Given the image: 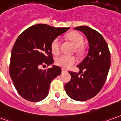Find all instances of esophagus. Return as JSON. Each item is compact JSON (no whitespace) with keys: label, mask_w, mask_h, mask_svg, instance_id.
I'll use <instances>...</instances> for the list:
<instances>
[{"label":"esophagus","mask_w":121,"mask_h":121,"mask_svg":"<svg viewBox=\"0 0 121 121\" xmlns=\"http://www.w3.org/2000/svg\"><path fill=\"white\" fill-rule=\"evenodd\" d=\"M67 71L65 70L64 69H62V73H66Z\"/></svg>","instance_id":"obj_1"}]
</instances>
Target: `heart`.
I'll return each mask as SVG.
<instances>
[{"mask_svg": "<svg viewBox=\"0 0 121 121\" xmlns=\"http://www.w3.org/2000/svg\"><path fill=\"white\" fill-rule=\"evenodd\" d=\"M68 38L71 41L73 45L77 47V51H81L82 50V46L84 43V39L82 36L78 32L73 31L69 33L68 35ZM60 48V40L59 38H56L53 40L50 46L51 51L55 55L59 53ZM76 62V58L73 56L68 55H60L56 58L55 63L59 66L63 68H69Z\"/></svg>", "mask_w": 121, "mask_h": 121, "instance_id": "heart-1", "label": "heart"}]
</instances>
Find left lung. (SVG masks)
<instances>
[{"label": "left lung", "instance_id": "1", "mask_svg": "<svg viewBox=\"0 0 121 121\" xmlns=\"http://www.w3.org/2000/svg\"><path fill=\"white\" fill-rule=\"evenodd\" d=\"M75 30L86 35L88 53L77 66L80 69L79 73L69 71L71 79L64 88L71 99L85 101L95 97L104 86L110 68V53L106 40L98 31L86 26L76 27Z\"/></svg>", "mask_w": 121, "mask_h": 121}]
</instances>
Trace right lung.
Returning <instances> with one entry per match:
<instances>
[{
  "mask_svg": "<svg viewBox=\"0 0 121 121\" xmlns=\"http://www.w3.org/2000/svg\"><path fill=\"white\" fill-rule=\"evenodd\" d=\"M69 28H53L39 24L31 26L18 36L11 51L9 74L18 94L31 102H39L47 97L53 79L61 73V68L40 66L53 63L50 46L58 36Z\"/></svg>",
  "mask_w": 121,
  "mask_h": 121,
  "instance_id": "add662e5",
  "label": "right lung"
}]
</instances>
